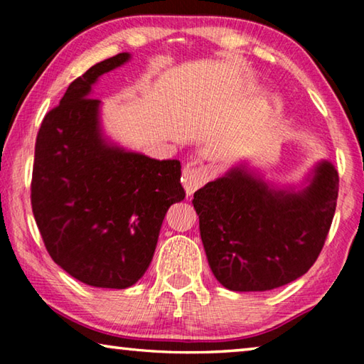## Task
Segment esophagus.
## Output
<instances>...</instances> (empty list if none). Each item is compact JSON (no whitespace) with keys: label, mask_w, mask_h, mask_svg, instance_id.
<instances>
[{"label":"esophagus","mask_w":364,"mask_h":364,"mask_svg":"<svg viewBox=\"0 0 364 364\" xmlns=\"http://www.w3.org/2000/svg\"><path fill=\"white\" fill-rule=\"evenodd\" d=\"M212 171L207 167H188L183 170L181 183L188 196H193L197 189L204 186L207 181H210Z\"/></svg>","instance_id":"obj_1"}]
</instances>
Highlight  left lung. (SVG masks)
I'll return each mask as SVG.
<instances>
[{
	"mask_svg": "<svg viewBox=\"0 0 364 364\" xmlns=\"http://www.w3.org/2000/svg\"><path fill=\"white\" fill-rule=\"evenodd\" d=\"M337 193L329 160L297 184L271 181L239 160L193 199L215 278L234 292H262L304 276L323 249Z\"/></svg>",
	"mask_w": 364,
	"mask_h": 364,
	"instance_id": "obj_1",
	"label": "left lung"
}]
</instances>
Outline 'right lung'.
Instances as JSON below:
<instances>
[{"instance_id": "1", "label": "right lung", "mask_w": 364, "mask_h": 364, "mask_svg": "<svg viewBox=\"0 0 364 364\" xmlns=\"http://www.w3.org/2000/svg\"><path fill=\"white\" fill-rule=\"evenodd\" d=\"M130 59L120 53L73 80L35 144L32 208L43 241L60 268L93 287L136 284L165 213L186 196L180 160L151 159L104 132L93 86Z\"/></svg>"}]
</instances>
